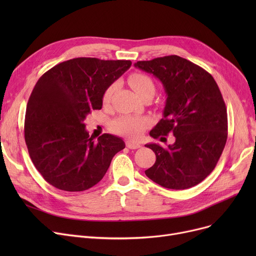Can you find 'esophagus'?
<instances>
[{"mask_svg":"<svg viewBox=\"0 0 256 256\" xmlns=\"http://www.w3.org/2000/svg\"><path fill=\"white\" fill-rule=\"evenodd\" d=\"M126 147H128L130 150H137L141 147V145L139 143L134 142V141H126Z\"/></svg>","mask_w":256,"mask_h":256,"instance_id":"1","label":"esophagus"}]
</instances>
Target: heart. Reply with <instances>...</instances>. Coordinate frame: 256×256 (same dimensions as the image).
<instances>
[{
	"instance_id": "1",
	"label": "heart",
	"mask_w": 256,
	"mask_h": 256,
	"mask_svg": "<svg viewBox=\"0 0 256 256\" xmlns=\"http://www.w3.org/2000/svg\"><path fill=\"white\" fill-rule=\"evenodd\" d=\"M128 84L135 92L142 98L147 94L154 93V84L152 80L141 72H134L128 76ZM118 83L114 82L108 86L102 93V102L110 104L114 93L117 89ZM150 121L148 118L138 117L132 115H124L116 118L110 124V130L117 135L124 136L130 139H137L141 136L142 132L150 126Z\"/></svg>"
}]
</instances>
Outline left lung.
<instances>
[{
    "label": "left lung",
    "mask_w": 256,
    "mask_h": 256,
    "mask_svg": "<svg viewBox=\"0 0 256 256\" xmlns=\"http://www.w3.org/2000/svg\"><path fill=\"white\" fill-rule=\"evenodd\" d=\"M137 68L162 82L167 100L163 118L150 135L160 140L169 132L176 142L167 148L146 144L156 163L146 176L167 189L184 190L202 182L216 167L227 140V112L210 74L176 55L138 61Z\"/></svg>",
    "instance_id": "8db88e82"
}]
</instances>
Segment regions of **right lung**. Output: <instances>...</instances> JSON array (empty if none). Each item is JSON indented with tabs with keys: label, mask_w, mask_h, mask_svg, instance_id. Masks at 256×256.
<instances>
[{
	"label": "right lung",
	"mask_w": 256,
	"mask_h": 256,
	"mask_svg": "<svg viewBox=\"0 0 256 256\" xmlns=\"http://www.w3.org/2000/svg\"><path fill=\"white\" fill-rule=\"evenodd\" d=\"M132 65L130 60L74 58L44 74L26 110L24 141L32 162L52 186L80 192L96 186L126 144L86 130V116L100 110L102 93Z\"/></svg>",
	"instance_id": "1"
}]
</instances>
